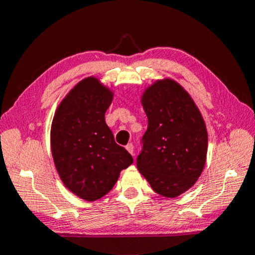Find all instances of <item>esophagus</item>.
Masks as SVG:
<instances>
[{"label": "esophagus", "instance_id": "obj_1", "mask_svg": "<svg viewBox=\"0 0 255 255\" xmlns=\"http://www.w3.org/2000/svg\"><path fill=\"white\" fill-rule=\"evenodd\" d=\"M126 149H127V150L129 151L130 154L133 155V156L135 155V154H134V145H133V143H128L127 145H126Z\"/></svg>", "mask_w": 255, "mask_h": 255}]
</instances>
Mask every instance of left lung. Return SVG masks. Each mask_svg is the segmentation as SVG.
I'll return each mask as SVG.
<instances>
[{
  "label": "left lung",
  "mask_w": 255,
  "mask_h": 255,
  "mask_svg": "<svg viewBox=\"0 0 255 255\" xmlns=\"http://www.w3.org/2000/svg\"><path fill=\"white\" fill-rule=\"evenodd\" d=\"M141 104L148 128L137 156L138 171L158 195L175 198L197 182L204 169L208 130L198 107L175 80H156Z\"/></svg>",
  "instance_id": "8db88e82"
}]
</instances>
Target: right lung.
Wrapping results in <instances>:
<instances>
[{"label":"right lung","instance_id":"add662e5","mask_svg":"<svg viewBox=\"0 0 255 255\" xmlns=\"http://www.w3.org/2000/svg\"><path fill=\"white\" fill-rule=\"evenodd\" d=\"M113 96L96 77L85 78L62 100L51 125L57 172L71 192L87 202L110 192L121 170L133 163L105 121Z\"/></svg>","mask_w":255,"mask_h":255}]
</instances>
